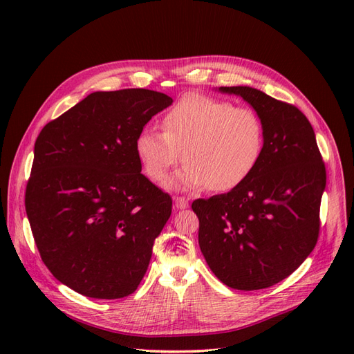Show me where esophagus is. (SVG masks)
<instances>
[{
  "instance_id": "esophagus-1",
  "label": "esophagus",
  "mask_w": 354,
  "mask_h": 354,
  "mask_svg": "<svg viewBox=\"0 0 354 354\" xmlns=\"http://www.w3.org/2000/svg\"><path fill=\"white\" fill-rule=\"evenodd\" d=\"M174 203H176V209H186L189 207V199L185 198V196H177L174 199Z\"/></svg>"
}]
</instances>
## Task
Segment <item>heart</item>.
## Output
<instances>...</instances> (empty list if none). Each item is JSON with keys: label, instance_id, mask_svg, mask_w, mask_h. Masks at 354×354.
<instances>
[{"label": "heart", "instance_id": "obj_1", "mask_svg": "<svg viewBox=\"0 0 354 354\" xmlns=\"http://www.w3.org/2000/svg\"><path fill=\"white\" fill-rule=\"evenodd\" d=\"M160 128L162 133L151 128L138 133L136 153L153 181H162L185 158V167L167 181L171 189H236L254 173L263 155L259 115L226 100L185 95L162 116Z\"/></svg>", "mask_w": 354, "mask_h": 354}]
</instances>
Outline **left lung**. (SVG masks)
I'll return each instance as SVG.
<instances>
[{"label": "left lung", "mask_w": 354, "mask_h": 354, "mask_svg": "<svg viewBox=\"0 0 354 354\" xmlns=\"http://www.w3.org/2000/svg\"><path fill=\"white\" fill-rule=\"evenodd\" d=\"M242 97L263 124L254 173L227 194L196 199L199 246L218 279L255 291L283 281L313 251L326 186L312 124L295 106L252 87H220Z\"/></svg>", "instance_id": "obj_1"}]
</instances>
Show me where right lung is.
<instances>
[{
  "instance_id": "add662e5",
  "label": "right lung",
  "mask_w": 354,
  "mask_h": 354,
  "mask_svg": "<svg viewBox=\"0 0 354 354\" xmlns=\"http://www.w3.org/2000/svg\"><path fill=\"white\" fill-rule=\"evenodd\" d=\"M173 104L145 88L95 91L37 137L25 207L44 264L90 298L133 294L173 199L142 174L136 138Z\"/></svg>"
}]
</instances>
